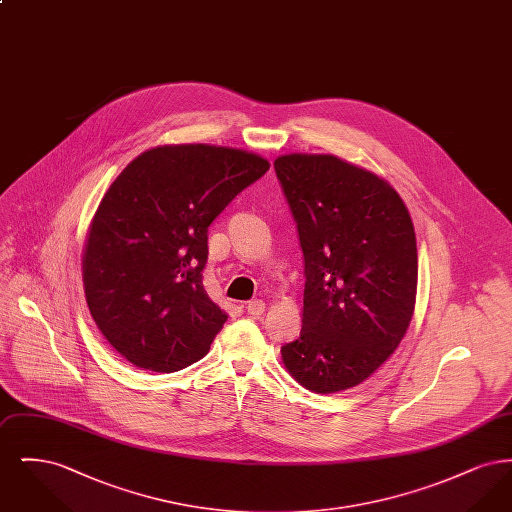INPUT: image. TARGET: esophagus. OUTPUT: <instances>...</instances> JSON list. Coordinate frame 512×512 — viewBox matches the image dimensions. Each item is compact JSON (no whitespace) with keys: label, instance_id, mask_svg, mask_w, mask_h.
<instances>
[{"label":"esophagus","instance_id":"1","mask_svg":"<svg viewBox=\"0 0 512 512\" xmlns=\"http://www.w3.org/2000/svg\"><path fill=\"white\" fill-rule=\"evenodd\" d=\"M245 311H247V315L259 317V315H263V313H265V301H261V299H253V301H249V303L245 305Z\"/></svg>","mask_w":512,"mask_h":512}]
</instances>
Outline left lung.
<instances>
[{
    "instance_id": "8db88e82",
    "label": "left lung",
    "mask_w": 512,
    "mask_h": 512,
    "mask_svg": "<svg viewBox=\"0 0 512 512\" xmlns=\"http://www.w3.org/2000/svg\"><path fill=\"white\" fill-rule=\"evenodd\" d=\"M305 259L303 326L282 345L315 393L365 382L390 359L414 313L418 253L407 205L388 180L336 155L274 161Z\"/></svg>"
}]
</instances>
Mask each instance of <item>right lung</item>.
Listing matches in <instances>:
<instances>
[{"instance_id":"1","label":"right lung","mask_w":512,"mask_h":512,"mask_svg":"<svg viewBox=\"0 0 512 512\" xmlns=\"http://www.w3.org/2000/svg\"><path fill=\"white\" fill-rule=\"evenodd\" d=\"M268 169L236 147H151L101 197L82 255L84 293L128 363L174 372L207 355L228 318L201 282L207 228Z\"/></svg>"}]
</instances>
